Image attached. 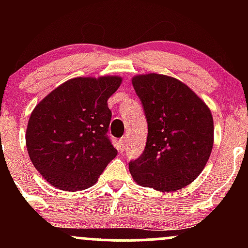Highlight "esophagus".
<instances>
[{"label": "esophagus", "mask_w": 248, "mask_h": 248, "mask_svg": "<svg viewBox=\"0 0 248 248\" xmlns=\"http://www.w3.org/2000/svg\"><path fill=\"white\" fill-rule=\"evenodd\" d=\"M126 138H122L120 140V152H124L126 150Z\"/></svg>", "instance_id": "1"}]
</instances>
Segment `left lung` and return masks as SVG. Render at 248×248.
Here are the masks:
<instances>
[{"instance_id":"left-lung-1","label":"left lung","mask_w":248,"mask_h":248,"mask_svg":"<svg viewBox=\"0 0 248 248\" xmlns=\"http://www.w3.org/2000/svg\"><path fill=\"white\" fill-rule=\"evenodd\" d=\"M143 105L147 143L129 171L139 186L171 192L189 186L203 171L213 147V118L207 105L173 77L134 76Z\"/></svg>"}]
</instances>
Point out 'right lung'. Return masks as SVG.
Here are the masks:
<instances>
[{"mask_svg":"<svg viewBox=\"0 0 248 248\" xmlns=\"http://www.w3.org/2000/svg\"><path fill=\"white\" fill-rule=\"evenodd\" d=\"M119 76L78 77L62 82L33 108L25 143L33 167L64 191L92 186L118 150L107 136L112 112L107 100Z\"/></svg>","mask_w":248,"mask_h":248,"instance_id":"right-lung-1","label":"right lung"}]
</instances>
